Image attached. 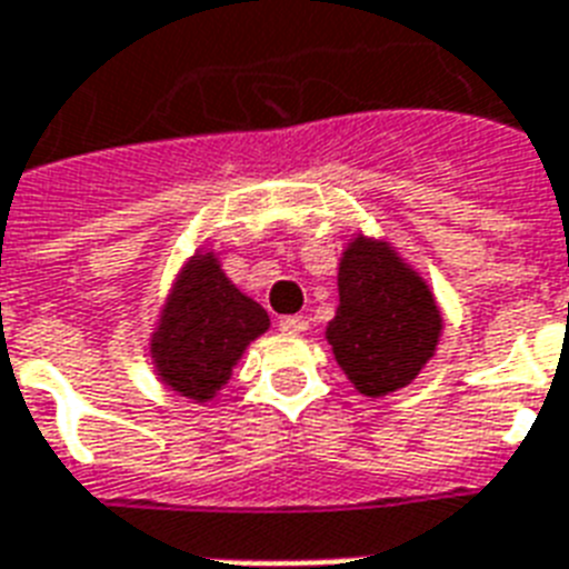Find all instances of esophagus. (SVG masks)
I'll list each match as a JSON object with an SVG mask.
<instances>
[{
	"mask_svg": "<svg viewBox=\"0 0 569 569\" xmlns=\"http://www.w3.org/2000/svg\"><path fill=\"white\" fill-rule=\"evenodd\" d=\"M279 329L284 335H302V331H308V320L306 317H281Z\"/></svg>",
	"mask_w": 569,
	"mask_h": 569,
	"instance_id": "obj_1",
	"label": "esophagus"
}]
</instances>
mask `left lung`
<instances>
[{"label": "left lung", "instance_id": "obj_1", "mask_svg": "<svg viewBox=\"0 0 569 569\" xmlns=\"http://www.w3.org/2000/svg\"><path fill=\"white\" fill-rule=\"evenodd\" d=\"M443 313L429 281L385 238L352 234L338 263V311L326 326L331 356L370 399L408 388L435 358Z\"/></svg>", "mask_w": 569, "mask_h": 569}]
</instances>
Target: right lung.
<instances>
[{"mask_svg": "<svg viewBox=\"0 0 569 569\" xmlns=\"http://www.w3.org/2000/svg\"><path fill=\"white\" fill-rule=\"evenodd\" d=\"M267 329L270 313L226 276L213 249L202 247L167 290L149 335V361L163 388L206 406Z\"/></svg>", "mask_w": 569, "mask_h": 569, "instance_id": "1", "label": "right lung"}]
</instances>
